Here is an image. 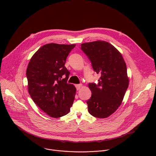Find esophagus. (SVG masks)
Listing matches in <instances>:
<instances>
[{"instance_id":"34e87169","label":"esophagus","mask_w":156,"mask_h":156,"mask_svg":"<svg viewBox=\"0 0 156 156\" xmlns=\"http://www.w3.org/2000/svg\"><path fill=\"white\" fill-rule=\"evenodd\" d=\"M81 86H82V84H76L75 85V87H76V90H80V88L81 87Z\"/></svg>"}]
</instances>
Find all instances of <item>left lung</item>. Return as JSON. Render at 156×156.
<instances>
[{"label": "left lung", "mask_w": 156, "mask_h": 156, "mask_svg": "<svg viewBox=\"0 0 156 156\" xmlns=\"http://www.w3.org/2000/svg\"><path fill=\"white\" fill-rule=\"evenodd\" d=\"M81 49L101 75L98 84H88L92 93L87 101L88 112L95 117L107 118L121 105L128 87L126 63L120 52L104 41L81 44Z\"/></svg>", "instance_id": "left-lung-1"}]
</instances>
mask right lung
Returning <instances> with one entry per match:
<instances>
[{
  "mask_svg": "<svg viewBox=\"0 0 156 156\" xmlns=\"http://www.w3.org/2000/svg\"><path fill=\"white\" fill-rule=\"evenodd\" d=\"M75 46L47 44L35 52L28 65L29 94L34 103L53 118L67 114L73 103L76 90L67 83L70 72L65 64Z\"/></svg>",
  "mask_w": 156,
  "mask_h": 156,
  "instance_id": "1",
  "label": "right lung"
}]
</instances>
